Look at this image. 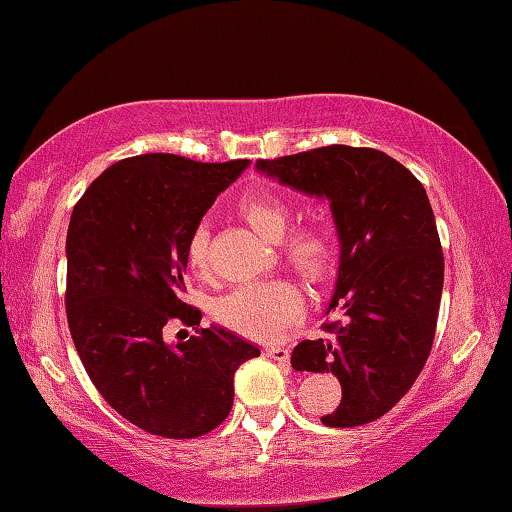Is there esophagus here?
Masks as SVG:
<instances>
[{"mask_svg": "<svg viewBox=\"0 0 512 512\" xmlns=\"http://www.w3.org/2000/svg\"><path fill=\"white\" fill-rule=\"evenodd\" d=\"M264 354L273 358V361H278L280 365H289V349L287 347H266Z\"/></svg>", "mask_w": 512, "mask_h": 512, "instance_id": "esophagus-1", "label": "esophagus"}]
</instances>
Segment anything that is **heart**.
<instances>
[{
  "instance_id": "b5f03b06",
  "label": "heart",
  "mask_w": 512,
  "mask_h": 512,
  "mask_svg": "<svg viewBox=\"0 0 512 512\" xmlns=\"http://www.w3.org/2000/svg\"><path fill=\"white\" fill-rule=\"evenodd\" d=\"M239 213L264 239L280 241V253L289 266L303 276H319L333 257V234L319 223H305L289 229L292 209L273 193L248 195L239 202ZM186 264L190 271L207 273L209 230L197 225L186 239ZM303 312L301 292L285 280L250 282L234 289L216 305V315L225 326L255 340H276Z\"/></svg>"
}]
</instances>
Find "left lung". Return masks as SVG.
<instances>
[{
  "instance_id": "8db88e82",
  "label": "left lung",
  "mask_w": 512,
  "mask_h": 512,
  "mask_svg": "<svg viewBox=\"0 0 512 512\" xmlns=\"http://www.w3.org/2000/svg\"><path fill=\"white\" fill-rule=\"evenodd\" d=\"M257 170L326 197L342 243L329 312L345 319L299 342L292 368L338 377L342 400L324 425L377 421L414 386L437 331L444 253L423 183L384 151L345 144L262 158Z\"/></svg>"
}]
</instances>
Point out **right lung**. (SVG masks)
I'll list each match as a JSON object with an SVG mask.
<instances>
[{
  "label": "right lung",
  "mask_w": 512,
  "mask_h": 512,
  "mask_svg": "<svg viewBox=\"0 0 512 512\" xmlns=\"http://www.w3.org/2000/svg\"><path fill=\"white\" fill-rule=\"evenodd\" d=\"M248 160L197 163L142 154L110 165L71 213L66 319L105 402L140 430L202 437L225 421L234 372L259 349L225 329H198L170 346L172 323L200 326L183 303L186 239Z\"/></svg>",
  "instance_id": "right-lung-1"
}]
</instances>
